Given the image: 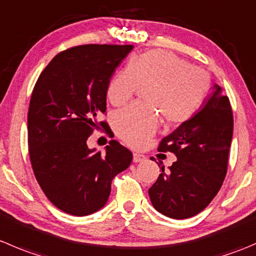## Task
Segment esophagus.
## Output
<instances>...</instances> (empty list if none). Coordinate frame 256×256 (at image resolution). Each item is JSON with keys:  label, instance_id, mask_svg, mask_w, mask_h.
I'll use <instances>...</instances> for the list:
<instances>
[{"label": "esophagus", "instance_id": "34e87169", "mask_svg": "<svg viewBox=\"0 0 256 256\" xmlns=\"http://www.w3.org/2000/svg\"><path fill=\"white\" fill-rule=\"evenodd\" d=\"M145 160V156L141 155V154H138V152H134L132 155V161L134 162H141V161Z\"/></svg>", "mask_w": 256, "mask_h": 256}]
</instances>
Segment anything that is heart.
I'll use <instances>...</instances> for the list:
<instances>
[{"label": "heart", "instance_id": "b5f03b06", "mask_svg": "<svg viewBox=\"0 0 256 256\" xmlns=\"http://www.w3.org/2000/svg\"><path fill=\"white\" fill-rule=\"evenodd\" d=\"M150 88L148 105H131L112 118L116 135L132 148H141L156 132L158 110L168 126L188 122L202 108L210 88V78L202 68L170 54L152 50L135 57L116 74L106 91L114 106L130 101L136 91Z\"/></svg>", "mask_w": 256, "mask_h": 256}]
</instances>
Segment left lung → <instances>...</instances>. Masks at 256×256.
Returning <instances> with one entry per match:
<instances>
[{"label":"left lung","mask_w":256,"mask_h":256,"mask_svg":"<svg viewBox=\"0 0 256 256\" xmlns=\"http://www.w3.org/2000/svg\"><path fill=\"white\" fill-rule=\"evenodd\" d=\"M234 118L228 96L219 85L188 122L164 138L158 151L174 152L178 160L148 188L151 204L171 219L199 214L220 190L228 171Z\"/></svg>","instance_id":"obj_1"}]
</instances>
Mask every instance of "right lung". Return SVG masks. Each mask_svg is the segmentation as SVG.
I'll use <instances>...</instances> for the list:
<instances>
[{
    "label": "right lung",
    "mask_w": 256,
    "mask_h": 256,
    "mask_svg": "<svg viewBox=\"0 0 256 256\" xmlns=\"http://www.w3.org/2000/svg\"><path fill=\"white\" fill-rule=\"evenodd\" d=\"M132 44H82L60 52L44 68L30 101L28 152L37 182L62 212L85 216L105 206L111 181L132 161L116 140L105 154L88 148V136L104 128L106 91Z\"/></svg>",
    "instance_id": "right-lung-1"
}]
</instances>
